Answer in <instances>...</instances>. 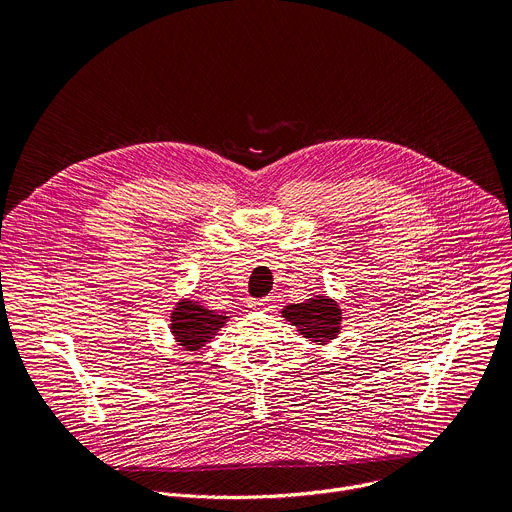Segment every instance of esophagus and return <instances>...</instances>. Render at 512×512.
Instances as JSON below:
<instances>
[{
    "instance_id": "esophagus-1",
    "label": "esophagus",
    "mask_w": 512,
    "mask_h": 512,
    "mask_svg": "<svg viewBox=\"0 0 512 512\" xmlns=\"http://www.w3.org/2000/svg\"><path fill=\"white\" fill-rule=\"evenodd\" d=\"M275 304H277L275 298H263V300H253L251 308L257 312H271L275 308Z\"/></svg>"
}]
</instances>
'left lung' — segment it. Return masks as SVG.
I'll return each instance as SVG.
<instances>
[{
	"instance_id": "8db88e82",
	"label": "left lung",
	"mask_w": 512,
	"mask_h": 512,
	"mask_svg": "<svg viewBox=\"0 0 512 512\" xmlns=\"http://www.w3.org/2000/svg\"><path fill=\"white\" fill-rule=\"evenodd\" d=\"M281 316L294 326L302 338L316 346H328L342 330V308L326 294H312L300 304H289Z\"/></svg>"
}]
</instances>
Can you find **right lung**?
<instances>
[{
	"label": "right lung",
	"mask_w": 512,
	"mask_h": 512,
	"mask_svg": "<svg viewBox=\"0 0 512 512\" xmlns=\"http://www.w3.org/2000/svg\"><path fill=\"white\" fill-rule=\"evenodd\" d=\"M229 320V314H218L198 300L180 298L170 314V332L184 352H200Z\"/></svg>",
	"instance_id": "1"
}]
</instances>
